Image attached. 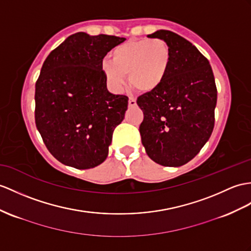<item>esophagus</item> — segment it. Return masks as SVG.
<instances>
[{"label":"esophagus","instance_id":"34e87169","mask_svg":"<svg viewBox=\"0 0 251 251\" xmlns=\"http://www.w3.org/2000/svg\"><path fill=\"white\" fill-rule=\"evenodd\" d=\"M135 105H136V99H135V98H130V99H129V106L133 107V106H135Z\"/></svg>","mask_w":251,"mask_h":251}]
</instances>
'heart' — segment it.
Listing matches in <instances>:
<instances>
[{"instance_id":"obj_1","label":"heart","mask_w":251,"mask_h":251,"mask_svg":"<svg viewBox=\"0 0 251 251\" xmlns=\"http://www.w3.org/2000/svg\"><path fill=\"white\" fill-rule=\"evenodd\" d=\"M109 56L111 63L102 64V73L109 87L119 93L127 75L132 87L150 93L160 87L166 77L172 50L161 38L131 40L114 48Z\"/></svg>"}]
</instances>
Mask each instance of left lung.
<instances>
[{
	"label": "left lung",
	"mask_w": 251,
	"mask_h": 251,
	"mask_svg": "<svg viewBox=\"0 0 251 251\" xmlns=\"http://www.w3.org/2000/svg\"><path fill=\"white\" fill-rule=\"evenodd\" d=\"M148 37L167 42L172 62L161 86L137 98L144 113L139 133L152 161L179 167L199 153L213 132L215 78L209 60L185 38L166 29Z\"/></svg>",
	"instance_id": "left-lung-1"
}]
</instances>
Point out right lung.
<instances>
[{
  "instance_id": "add662e5",
  "label": "right lung",
  "mask_w": 251,
  "mask_h": 251,
  "mask_svg": "<svg viewBox=\"0 0 251 251\" xmlns=\"http://www.w3.org/2000/svg\"><path fill=\"white\" fill-rule=\"evenodd\" d=\"M125 40L75 33L42 65L35 87L36 126L50 153L67 166L89 169L107 157L129 99L107 90L102 62Z\"/></svg>"
}]
</instances>
